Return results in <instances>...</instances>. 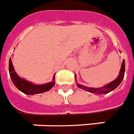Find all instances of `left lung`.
I'll return each instance as SVG.
<instances>
[{
    "mask_svg": "<svg viewBox=\"0 0 134 134\" xmlns=\"http://www.w3.org/2000/svg\"><path fill=\"white\" fill-rule=\"evenodd\" d=\"M125 60L122 61V63L121 68H120V70L119 75L116 79H115L114 81L110 82L109 84H107L104 86H102V87L100 88H89L86 87V86H84L83 85H81V84H79L77 83V86L78 88H82V89L84 90V91H86L88 92H90V93H96V94H106L109 93V92L112 91L114 89H115L116 88L120 85V84L121 83L122 81L123 78H124V76H125ZM76 78V77H75Z\"/></svg>",
    "mask_w": 134,
    "mask_h": 134,
    "instance_id": "left-lung-1",
    "label": "left lung"
}]
</instances>
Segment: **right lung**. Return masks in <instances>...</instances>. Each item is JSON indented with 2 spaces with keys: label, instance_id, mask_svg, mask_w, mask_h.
<instances>
[{
  "label": "right lung",
  "instance_id": "obj_1",
  "mask_svg": "<svg viewBox=\"0 0 134 134\" xmlns=\"http://www.w3.org/2000/svg\"><path fill=\"white\" fill-rule=\"evenodd\" d=\"M9 72L13 84H14L15 86L19 91H21L23 93L27 94V95L43 93L51 89L55 84V82H54L55 75H54L53 76L52 82L44 84H41V85H36V84H34L24 80L23 78H21L15 71L11 58L9 59Z\"/></svg>",
  "mask_w": 134,
  "mask_h": 134
}]
</instances>
